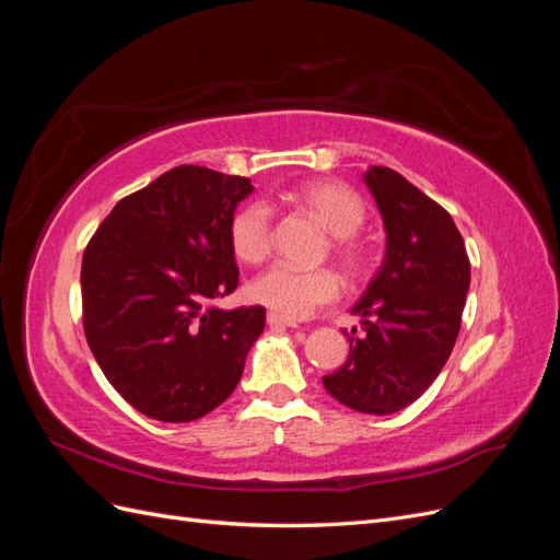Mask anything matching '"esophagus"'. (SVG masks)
Wrapping results in <instances>:
<instances>
[{"mask_svg":"<svg viewBox=\"0 0 560 560\" xmlns=\"http://www.w3.org/2000/svg\"><path fill=\"white\" fill-rule=\"evenodd\" d=\"M266 319H268L270 327H287V329H296V327H299L296 319H290V317H284V315H280V313H273V311L268 313Z\"/></svg>","mask_w":560,"mask_h":560,"instance_id":"esophagus-1","label":"esophagus"}]
</instances>
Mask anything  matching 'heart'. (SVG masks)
I'll return each instance as SVG.
<instances>
[{
    "label": "heart",
    "instance_id": "obj_1",
    "mask_svg": "<svg viewBox=\"0 0 560 560\" xmlns=\"http://www.w3.org/2000/svg\"><path fill=\"white\" fill-rule=\"evenodd\" d=\"M292 202L313 214L331 233V252L350 278H360L369 266V249L358 231L366 222V202L343 182L315 179L287 194ZM229 241L235 257L259 264L270 254L273 222L266 202L252 200L235 210L229 224ZM252 299L290 319H306L317 308L329 306L341 294V280L329 268H299L276 264L249 284Z\"/></svg>",
    "mask_w": 560,
    "mask_h": 560
}]
</instances>
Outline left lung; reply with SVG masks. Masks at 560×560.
I'll list each match as a JSON object with an SVG mask.
<instances>
[{"label": "left lung", "instance_id": "8db88e82", "mask_svg": "<svg viewBox=\"0 0 560 560\" xmlns=\"http://www.w3.org/2000/svg\"><path fill=\"white\" fill-rule=\"evenodd\" d=\"M364 182L385 224V259L352 308L364 336H348V360L322 383L348 409L387 416L425 393L451 358L469 259L453 217L418 186L381 165Z\"/></svg>", "mask_w": 560, "mask_h": 560}]
</instances>
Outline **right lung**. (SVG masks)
Segmentation results:
<instances>
[{"mask_svg": "<svg viewBox=\"0 0 560 560\" xmlns=\"http://www.w3.org/2000/svg\"><path fill=\"white\" fill-rule=\"evenodd\" d=\"M247 177L179 165L121 198L81 261L83 331L132 409L191 422L226 401L266 325L261 306L222 311L238 287L231 217Z\"/></svg>", "mask_w": 560, "mask_h": 560, "instance_id": "1", "label": "right lung"}]
</instances>
